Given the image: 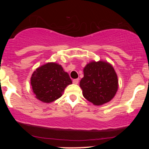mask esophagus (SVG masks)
<instances>
[{
	"mask_svg": "<svg viewBox=\"0 0 149 149\" xmlns=\"http://www.w3.org/2000/svg\"><path fill=\"white\" fill-rule=\"evenodd\" d=\"M78 82H79V80H78V79H74L73 80V84H75V85L78 84Z\"/></svg>",
	"mask_w": 149,
	"mask_h": 149,
	"instance_id": "34e87169",
	"label": "esophagus"
}]
</instances>
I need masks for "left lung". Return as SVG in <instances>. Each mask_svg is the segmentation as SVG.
Returning <instances> with one entry per match:
<instances>
[{
    "label": "left lung",
    "instance_id": "obj_1",
    "mask_svg": "<svg viewBox=\"0 0 149 149\" xmlns=\"http://www.w3.org/2000/svg\"><path fill=\"white\" fill-rule=\"evenodd\" d=\"M83 73L80 87L87 100L99 106L113 98L118 88V80L111 64L104 61H92L85 66Z\"/></svg>",
    "mask_w": 149,
    "mask_h": 149
}]
</instances>
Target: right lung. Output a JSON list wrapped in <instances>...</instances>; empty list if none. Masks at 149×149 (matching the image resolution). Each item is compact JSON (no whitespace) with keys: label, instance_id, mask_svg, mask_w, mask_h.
I'll list each match as a JSON object with an SVG mask.
<instances>
[{"label":"right lung","instance_id":"right-lung-1","mask_svg":"<svg viewBox=\"0 0 149 149\" xmlns=\"http://www.w3.org/2000/svg\"><path fill=\"white\" fill-rule=\"evenodd\" d=\"M72 83L62 66L54 62L42 65L32 74L31 85L36 97L44 103H51L62 95L66 86Z\"/></svg>","mask_w":149,"mask_h":149}]
</instances>
